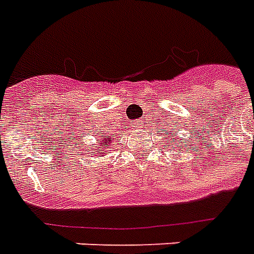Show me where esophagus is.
<instances>
[{"mask_svg": "<svg viewBox=\"0 0 254 254\" xmlns=\"http://www.w3.org/2000/svg\"><path fill=\"white\" fill-rule=\"evenodd\" d=\"M142 124H144V122H142L141 120H140V121L133 122V127H134V129H138V127H142Z\"/></svg>", "mask_w": 254, "mask_h": 254, "instance_id": "1", "label": "esophagus"}]
</instances>
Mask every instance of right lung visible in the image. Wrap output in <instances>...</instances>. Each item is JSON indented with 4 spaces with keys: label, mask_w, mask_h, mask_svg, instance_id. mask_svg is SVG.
<instances>
[{
    "label": "right lung",
    "mask_w": 254,
    "mask_h": 254,
    "mask_svg": "<svg viewBox=\"0 0 254 254\" xmlns=\"http://www.w3.org/2000/svg\"><path fill=\"white\" fill-rule=\"evenodd\" d=\"M110 144H112V137L106 136V134H101V138L97 140V149H95V155L101 157L105 156L106 149H110Z\"/></svg>",
    "instance_id": "1"
}]
</instances>
